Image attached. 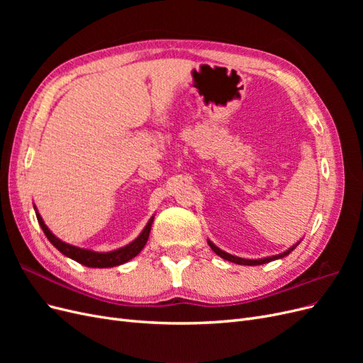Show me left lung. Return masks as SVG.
Listing matches in <instances>:
<instances>
[{"instance_id":"1","label":"left lung","mask_w":363,"mask_h":363,"mask_svg":"<svg viewBox=\"0 0 363 363\" xmlns=\"http://www.w3.org/2000/svg\"><path fill=\"white\" fill-rule=\"evenodd\" d=\"M303 240V238L298 240V242H295L292 247H289L286 251L280 252V255H276V256H268V257H262V259H244V257H238V256H233V255H228V252H225L224 250L218 248L211 239H207V244L208 247H211L216 255L219 257H223L224 260H228V262H233V263H238V265H248V267H255V265H263V263H268V262H272V260H277V259H283L286 257L289 252H292L296 247L300 245V242Z\"/></svg>"}]
</instances>
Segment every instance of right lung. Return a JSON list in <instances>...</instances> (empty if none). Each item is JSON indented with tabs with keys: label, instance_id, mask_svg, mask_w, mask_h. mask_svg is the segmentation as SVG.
Segmentation results:
<instances>
[{
	"label": "right lung",
	"instance_id": "right-lung-1",
	"mask_svg": "<svg viewBox=\"0 0 363 363\" xmlns=\"http://www.w3.org/2000/svg\"><path fill=\"white\" fill-rule=\"evenodd\" d=\"M33 207H35L38 223H39L40 228L43 230V233H45V236L48 238L50 242L56 247L63 256H67V257L82 263V265H84V267H89V268H113L118 265H123V263L136 257L142 251V248L145 247L150 232H151L152 221H155V215H152L148 219V223L144 227V230L139 233V236L124 247L112 250V251H94L89 248H80V247L63 242V240L54 235L47 227V224L43 223V219L36 208V206L33 204Z\"/></svg>",
	"mask_w": 363,
	"mask_h": 363
}]
</instances>
